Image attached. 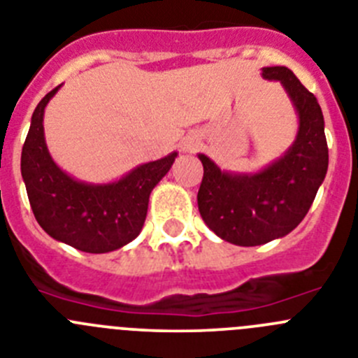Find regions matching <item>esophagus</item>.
Returning <instances> with one entry per match:
<instances>
[{
  "mask_svg": "<svg viewBox=\"0 0 358 358\" xmlns=\"http://www.w3.org/2000/svg\"><path fill=\"white\" fill-rule=\"evenodd\" d=\"M199 145H201V140H199L197 136H188L185 140V150H195Z\"/></svg>",
  "mask_w": 358,
  "mask_h": 358,
  "instance_id": "1",
  "label": "esophagus"
}]
</instances>
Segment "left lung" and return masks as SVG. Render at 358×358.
<instances>
[{
  "instance_id": "obj_1",
  "label": "left lung",
  "mask_w": 358,
  "mask_h": 358,
  "mask_svg": "<svg viewBox=\"0 0 358 358\" xmlns=\"http://www.w3.org/2000/svg\"><path fill=\"white\" fill-rule=\"evenodd\" d=\"M280 82L297 115V134L283 156L256 172L222 170L206 154L197 194L202 220L226 242L252 248L289 235L308 213L328 170L324 118L317 98L285 66L262 68Z\"/></svg>"
}]
</instances>
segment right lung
Instances as JSON below:
<instances>
[{
    "instance_id": "add662e5",
    "label": "right lung",
    "mask_w": 358,
    "mask_h": 358,
    "mask_svg": "<svg viewBox=\"0 0 358 358\" xmlns=\"http://www.w3.org/2000/svg\"><path fill=\"white\" fill-rule=\"evenodd\" d=\"M61 90L50 91L31 115L21 152V176L39 226L52 238L93 255L116 251L140 235L152 189L172 169L177 152L110 182L75 179L53 161L44 138V109Z\"/></svg>"
}]
</instances>
